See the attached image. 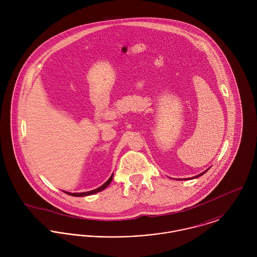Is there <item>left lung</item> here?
<instances>
[{"label": "left lung", "instance_id": "8db88e82", "mask_svg": "<svg viewBox=\"0 0 257 257\" xmlns=\"http://www.w3.org/2000/svg\"><path fill=\"white\" fill-rule=\"evenodd\" d=\"M206 171H207V170H206ZM206 171H205V172H203V173H201V174H199V175H197V176H195V178H197V177H200V176H202L203 174H205V173H206ZM189 179H190V178H189Z\"/></svg>", "mask_w": 257, "mask_h": 257}]
</instances>
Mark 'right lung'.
Here are the masks:
<instances>
[{"instance_id":"obj_1","label":"right lung","mask_w":257,"mask_h":257,"mask_svg":"<svg viewBox=\"0 0 257 257\" xmlns=\"http://www.w3.org/2000/svg\"><path fill=\"white\" fill-rule=\"evenodd\" d=\"M111 180H112V175L110 176V179H109L106 183L103 184L101 187H99V188H97V189H95V190L89 191V192H84V193H69V192H65V193H66V194H68V195H70V196H74V197H84V196L93 195V194L98 193V192H100V191L104 190L105 188H107V187L110 185V182H111Z\"/></svg>"}]
</instances>
